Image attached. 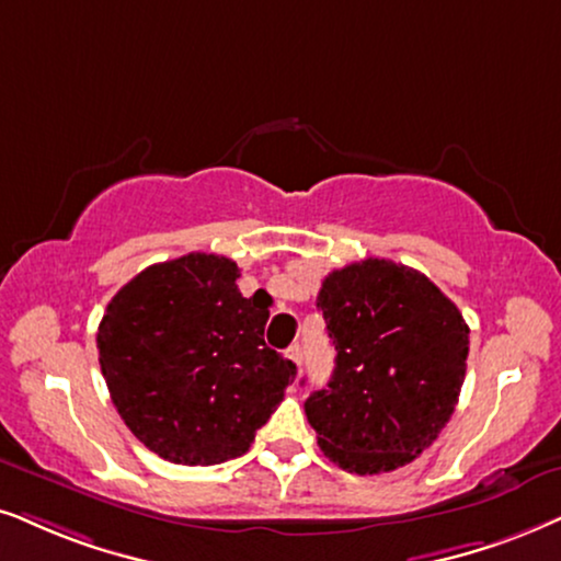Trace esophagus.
<instances>
[{
    "label": "esophagus",
    "mask_w": 561,
    "mask_h": 561,
    "mask_svg": "<svg viewBox=\"0 0 561 561\" xmlns=\"http://www.w3.org/2000/svg\"><path fill=\"white\" fill-rule=\"evenodd\" d=\"M287 357L293 359V363H295L297 367H300V365H302V346H300V344H293V346H289V350H287Z\"/></svg>",
    "instance_id": "1"
}]
</instances>
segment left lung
I'll return each instance as SVG.
<instances>
[{
  "mask_svg": "<svg viewBox=\"0 0 561 561\" xmlns=\"http://www.w3.org/2000/svg\"><path fill=\"white\" fill-rule=\"evenodd\" d=\"M336 367L305 401L318 445L344 471L401 469L456 411L469 325L427 276L388 259L336 268L318 293Z\"/></svg>",
  "mask_w": 561,
  "mask_h": 561,
  "instance_id": "obj_1",
  "label": "left lung"
}]
</instances>
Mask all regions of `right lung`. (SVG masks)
I'll list each match as a JSON object with an SVG mask.
<instances>
[{
    "instance_id": "add662e5",
    "label": "right lung",
    "mask_w": 561,
    "mask_h": 561,
    "mask_svg": "<svg viewBox=\"0 0 561 561\" xmlns=\"http://www.w3.org/2000/svg\"><path fill=\"white\" fill-rule=\"evenodd\" d=\"M236 261L215 253L152 264L113 295L98 359L113 407L170 463L215 466L251 448L293 359L268 350V300L243 297Z\"/></svg>"
}]
</instances>
